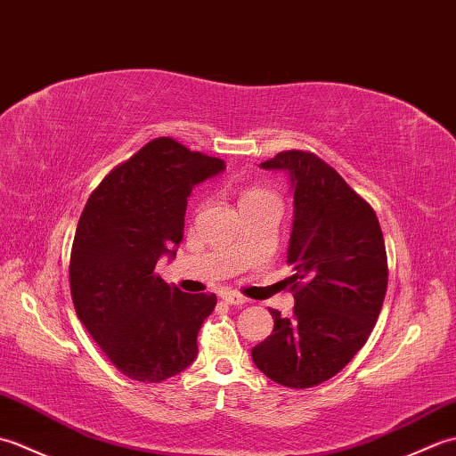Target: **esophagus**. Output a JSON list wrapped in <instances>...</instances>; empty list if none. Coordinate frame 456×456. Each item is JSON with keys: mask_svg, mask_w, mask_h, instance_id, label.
I'll return each mask as SVG.
<instances>
[{"mask_svg": "<svg viewBox=\"0 0 456 456\" xmlns=\"http://www.w3.org/2000/svg\"><path fill=\"white\" fill-rule=\"evenodd\" d=\"M221 299H223V302H227L229 305H243V304H247V299L243 296L235 294V292H223Z\"/></svg>", "mask_w": 456, "mask_h": 456, "instance_id": "esophagus-1", "label": "esophagus"}]
</instances>
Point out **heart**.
I'll return each mask as SVG.
<instances>
[{"mask_svg": "<svg viewBox=\"0 0 456 456\" xmlns=\"http://www.w3.org/2000/svg\"><path fill=\"white\" fill-rule=\"evenodd\" d=\"M273 196V193H268V191H265V190H248L245 196H243V200L240 201H248V200H260V198H270Z\"/></svg>", "mask_w": 456, "mask_h": 456, "instance_id": "obj_1", "label": "heart"}]
</instances>
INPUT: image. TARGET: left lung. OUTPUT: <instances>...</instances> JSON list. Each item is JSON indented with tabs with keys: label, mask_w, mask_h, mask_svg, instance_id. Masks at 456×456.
Wrapping results in <instances>:
<instances>
[{
	"label": "left lung",
	"mask_w": 456,
	"mask_h": 456,
	"mask_svg": "<svg viewBox=\"0 0 456 456\" xmlns=\"http://www.w3.org/2000/svg\"><path fill=\"white\" fill-rule=\"evenodd\" d=\"M260 168L286 172L294 193L288 263L294 317H274L253 348L260 372L286 388H312L351 362L372 333L388 286V260L374 209L312 152L288 151Z\"/></svg>",
	"instance_id": "obj_1"
}]
</instances>
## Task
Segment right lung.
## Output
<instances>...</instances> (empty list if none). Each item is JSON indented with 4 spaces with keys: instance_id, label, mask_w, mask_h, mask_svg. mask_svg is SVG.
Instances as JSON below:
<instances>
[{
    "instance_id": "add662e5",
    "label": "right lung",
    "mask_w": 456,
    "mask_h": 456,
    "mask_svg": "<svg viewBox=\"0 0 456 456\" xmlns=\"http://www.w3.org/2000/svg\"><path fill=\"white\" fill-rule=\"evenodd\" d=\"M225 162L154 139L108 174L78 221L70 292L80 322L119 370L162 382L196 361L201 323L216 294H183L154 273L176 258L191 190Z\"/></svg>"
}]
</instances>
